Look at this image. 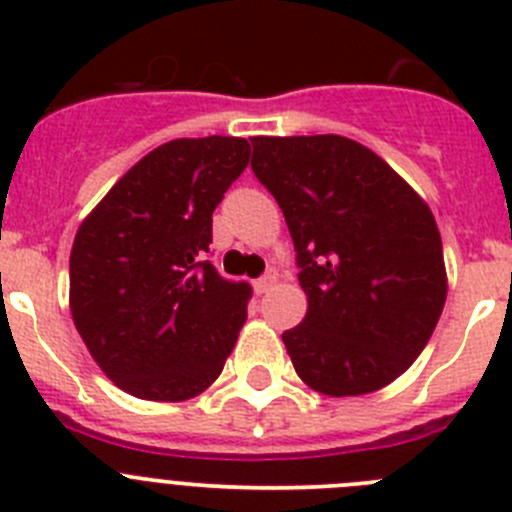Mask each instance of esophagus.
Returning <instances> with one entry per match:
<instances>
[{"label": "esophagus", "mask_w": 512, "mask_h": 512, "mask_svg": "<svg viewBox=\"0 0 512 512\" xmlns=\"http://www.w3.org/2000/svg\"><path fill=\"white\" fill-rule=\"evenodd\" d=\"M277 279H279L277 269H269L264 277H259L256 282H253V287H256V292H259V295H264V292H269V289L277 284Z\"/></svg>", "instance_id": "obj_1"}]
</instances>
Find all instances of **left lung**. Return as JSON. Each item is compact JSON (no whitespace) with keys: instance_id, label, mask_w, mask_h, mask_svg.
Returning <instances> with one entry per match:
<instances>
[{"instance_id":"left-lung-1","label":"left lung","mask_w":512,"mask_h":512,"mask_svg":"<svg viewBox=\"0 0 512 512\" xmlns=\"http://www.w3.org/2000/svg\"><path fill=\"white\" fill-rule=\"evenodd\" d=\"M251 169L295 243L307 315L282 341L295 372L330 397L395 382L433 336L446 302L431 207L343 135L251 138Z\"/></svg>"}]
</instances>
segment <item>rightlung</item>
I'll list each match as a JSON object with an SVG mask.
<instances>
[{"label": "right lung", "mask_w": 512, "mask_h": 512, "mask_svg": "<svg viewBox=\"0 0 512 512\" xmlns=\"http://www.w3.org/2000/svg\"><path fill=\"white\" fill-rule=\"evenodd\" d=\"M243 138H179L143 156L81 223L71 315L107 377L140 400L179 402L220 377L251 284L207 261L212 212L243 174Z\"/></svg>", "instance_id": "add662e5"}]
</instances>
